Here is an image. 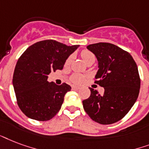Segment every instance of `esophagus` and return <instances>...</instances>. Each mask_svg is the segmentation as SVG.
I'll use <instances>...</instances> for the list:
<instances>
[{
  "label": "esophagus",
  "mask_w": 149,
  "mask_h": 149,
  "mask_svg": "<svg viewBox=\"0 0 149 149\" xmlns=\"http://www.w3.org/2000/svg\"><path fill=\"white\" fill-rule=\"evenodd\" d=\"M71 88H72L73 90H78L79 89V87H77V86H74V85H73Z\"/></svg>",
  "instance_id": "1"
}]
</instances>
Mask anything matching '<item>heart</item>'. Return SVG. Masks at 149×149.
I'll use <instances>...</instances> for the list:
<instances>
[{"mask_svg":"<svg viewBox=\"0 0 149 149\" xmlns=\"http://www.w3.org/2000/svg\"><path fill=\"white\" fill-rule=\"evenodd\" d=\"M81 56L83 61L85 63H88V62L89 61H95V55L91 51L88 50V49H84V50H82L81 53ZM71 60H72V55H71V56H69L68 57L65 64H69L71 63ZM70 80L74 84H81V83H82L84 81V80H85V76L82 75V74H74L73 75H71V77L70 78Z\"/></svg>","mask_w":149,"mask_h":149,"instance_id":"b5f03b06","label":"heart"}]
</instances>
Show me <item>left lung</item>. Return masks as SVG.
I'll return each mask as SVG.
<instances>
[{
	"instance_id": "obj_1",
	"label": "left lung",
	"mask_w": 149,
	"mask_h": 149,
	"mask_svg": "<svg viewBox=\"0 0 149 149\" xmlns=\"http://www.w3.org/2000/svg\"><path fill=\"white\" fill-rule=\"evenodd\" d=\"M98 61L95 83L104 88L103 95L92 88L91 95L82 101L90 118L101 124L119 121L135 103L140 90L138 66L128 52L109 42L87 46Z\"/></svg>"
}]
</instances>
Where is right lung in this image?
Masks as SVG:
<instances>
[{"instance_id":"add662e5","label":"right lung","mask_w":149,"mask_h":149,"mask_svg":"<svg viewBox=\"0 0 149 149\" xmlns=\"http://www.w3.org/2000/svg\"><path fill=\"white\" fill-rule=\"evenodd\" d=\"M79 45L67 46L53 40L34 43L18 60L13 74L14 90L20 109L28 117L47 121L61 109L64 95L71 88L47 81L51 71L62 70Z\"/></svg>"}]
</instances>
